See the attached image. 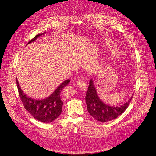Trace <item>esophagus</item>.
Returning <instances> with one entry per match:
<instances>
[{"instance_id": "1", "label": "esophagus", "mask_w": 156, "mask_h": 156, "mask_svg": "<svg viewBox=\"0 0 156 156\" xmlns=\"http://www.w3.org/2000/svg\"><path fill=\"white\" fill-rule=\"evenodd\" d=\"M77 85L79 87V88L82 91H86L87 89V83H85V81H83V80L78 79L77 80Z\"/></svg>"}]
</instances>
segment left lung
Here are the masks:
<instances>
[{"instance_id":"left-lung-1","label":"left lung","mask_w":156,"mask_h":156,"mask_svg":"<svg viewBox=\"0 0 156 156\" xmlns=\"http://www.w3.org/2000/svg\"><path fill=\"white\" fill-rule=\"evenodd\" d=\"M131 100L132 98L124 104L116 107L105 104L97 95L92 80H90L85 96L87 108L90 114L97 121L107 122L116 119L127 109Z\"/></svg>"}]
</instances>
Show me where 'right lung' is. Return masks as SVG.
<instances>
[{"label": "right lung", "instance_id": "1", "mask_svg": "<svg viewBox=\"0 0 156 156\" xmlns=\"http://www.w3.org/2000/svg\"><path fill=\"white\" fill-rule=\"evenodd\" d=\"M45 33L38 34L32 38L28 43L35 41L38 37L42 35ZM70 80H67L57 88L46 99L35 100L31 99L23 93L21 89L18 81L16 80L21 100L24 108L35 119L42 122H51L59 116L62 112L63 102L61 99V93L63 88L69 83Z\"/></svg>", "mask_w": 156, "mask_h": 156}]
</instances>
